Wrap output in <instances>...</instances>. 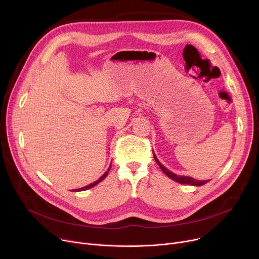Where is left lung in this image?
<instances>
[{
	"mask_svg": "<svg viewBox=\"0 0 259 259\" xmlns=\"http://www.w3.org/2000/svg\"><path fill=\"white\" fill-rule=\"evenodd\" d=\"M154 157H155L156 162H157L158 165L160 166V168L162 169V171H163L167 177L170 178L171 180L178 182V183H181V184H188V185H192V186H202V185L206 184L207 182L209 181V180H208V181H199V180H195V179L190 178V177L177 176L176 174H174V172H171V171H169L168 169H167L166 167H164V166L159 162V160L157 159V157L155 156V154H154Z\"/></svg>",
	"mask_w": 259,
	"mask_h": 259,
	"instance_id": "8db88e82",
	"label": "left lung"
}]
</instances>
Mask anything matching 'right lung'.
I'll return each mask as SVG.
<instances>
[{
  "mask_svg": "<svg viewBox=\"0 0 259 259\" xmlns=\"http://www.w3.org/2000/svg\"><path fill=\"white\" fill-rule=\"evenodd\" d=\"M110 168H111V166H110ZM110 168L106 170L97 181H95L94 183H91L90 185H87V186H84V187H82V188H79V189H74V190H72V191H83V190H87V189H90V188H92V187H94L95 185H97L98 183H100V182L103 180V179H105V177L108 176V174H109V171H110Z\"/></svg>",
  "mask_w": 259,
  "mask_h": 259,
  "instance_id": "1",
  "label": "right lung"
}]
</instances>
